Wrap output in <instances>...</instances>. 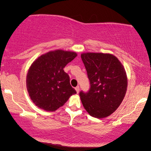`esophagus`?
Masks as SVG:
<instances>
[{"mask_svg": "<svg viewBox=\"0 0 151 151\" xmlns=\"http://www.w3.org/2000/svg\"><path fill=\"white\" fill-rule=\"evenodd\" d=\"M75 89H76V92H77V93H79V91H80V87H79V86H76V87L75 88Z\"/></svg>", "mask_w": 151, "mask_h": 151, "instance_id": "34e87169", "label": "esophagus"}]
</instances>
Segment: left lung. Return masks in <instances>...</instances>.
Wrapping results in <instances>:
<instances>
[{"mask_svg": "<svg viewBox=\"0 0 151 151\" xmlns=\"http://www.w3.org/2000/svg\"><path fill=\"white\" fill-rule=\"evenodd\" d=\"M81 58L90 82L88 91L80 92L82 105L91 116H109L118 108L127 92L124 68L109 53H84Z\"/></svg>", "mask_w": 151, "mask_h": 151, "instance_id": "obj_1", "label": "left lung"}]
</instances>
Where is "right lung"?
Returning a JSON list of instances; mask_svg holds the SVG:
<instances>
[{
    "instance_id": "add662e5",
    "label": "right lung",
    "mask_w": 151,
    "mask_h": 151,
    "mask_svg": "<svg viewBox=\"0 0 151 151\" xmlns=\"http://www.w3.org/2000/svg\"><path fill=\"white\" fill-rule=\"evenodd\" d=\"M76 56L75 52L55 50L42 55L32 63L27 75V88L37 106L54 111L76 93L69 75L63 70Z\"/></svg>"
}]
</instances>
